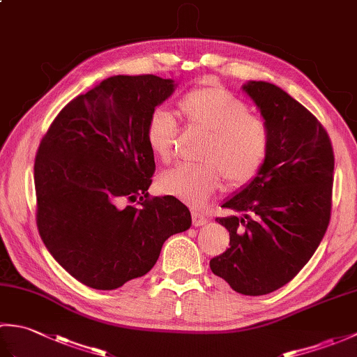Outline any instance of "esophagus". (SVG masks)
<instances>
[{
    "instance_id": "obj_1",
    "label": "esophagus",
    "mask_w": 357,
    "mask_h": 357,
    "mask_svg": "<svg viewBox=\"0 0 357 357\" xmlns=\"http://www.w3.org/2000/svg\"><path fill=\"white\" fill-rule=\"evenodd\" d=\"M192 222L195 227H201L204 224H207V218L202 213H198V211H193L192 213Z\"/></svg>"
}]
</instances>
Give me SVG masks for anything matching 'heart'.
<instances>
[{"label": "heart", "instance_id": "heart-1", "mask_svg": "<svg viewBox=\"0 0 357 357\" xmlns=\"http://www.w3.org/2000/svg\"><path fill=\"white\" fill-rule=\"evenodd\" d=\"M178 110L188 127L207 133L198 165L181 164L158 178L159 192L192 207H201L222 187H245L264 169L271 147L267 121L250 113L248 104L219 86H199L181 98ZM176 123L158 109L147 121L146 139L153 155L172 156Z\"/></svg>", "mask_w": 357, "mask_h": 357}]
</instances>
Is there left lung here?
I'll use <instances>...</instances> for the list:
<instances>
[{
    "label": "left lung",
    "mask_w": 357,
    "mask_h": 357,
    "mask_svg": "<svg viewBox=\"0 0 357 357\" xmlns=\"http://www.w3.org/2000/svg\"><path fill=\"white\" fill-rule=\"evenodd\" d=\"M244 90L271 133L262 172L222 204L234 215L216 218L230 247L210 268L234 291L268 294L298 275L319 247L331 216L335 155L330 136L312 112L264 81Z\"/></svg>",
    "instance_id": "obj_1"
}]
</instances>
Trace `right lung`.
<instances>
[{"label": "right lung", "mask_w": 357, "mask_h": 357, "mask_svg": "<svg viewBox=\"0 0 357 357\" xmlns=\"http://www.w3.org/2000/svg\"><path fill=\"white\" fill-rule=\"evenodd\" d=\"M173 89L155 75L110 77L67 104L38 147V231L56 262L95 290L146 275L164 242L192 225L183 202L147 192L155 156L146 126Z\"/></svg>", "instance_id": "add662e5"}]
</instances>
